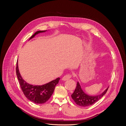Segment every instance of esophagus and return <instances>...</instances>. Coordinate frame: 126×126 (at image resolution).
<instances>
[{
  "label": "esophagus",
  "mask_w": 126,
  "mask_h": 126,
  "mask_svg": "<svg viewBox=\"0 0 126 126\" xmlns=\"http://www.w3.org/2000/svg\"><path fill=\"white\" fill-rule=\"evenodd\" d=\"M71 76H72V75H70V74H67V75H65V76H64L63 77L62 79L63 80V81L67 80L69 79L70 78H71Z\"/></svg>",
  "instance_id": "34e87169"
}]
</instances>
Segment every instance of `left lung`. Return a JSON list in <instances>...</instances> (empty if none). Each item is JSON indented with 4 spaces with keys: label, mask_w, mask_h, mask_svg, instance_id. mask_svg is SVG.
<instances>
[{
    "label": "left lung",
    "mask_w": 126,
    "mask_h": 126,
    "mask_svg": "<svg viewBox=\"0 0 126 126\" xmlns=\"http://www.w3.org/2000/svg\"><path fill=\"white\" fill-rule=\"evenodd\" d=\"M108 87L101 94L96 96H90L86 94L81 88L79 82H77V86L74 93L71 94L72 99L74 100L76 104L81 107H87L94 104L98 101L106 93L108 89Z\"/></svg>",
    "instance_id": "obj_1"
}]
</instances>
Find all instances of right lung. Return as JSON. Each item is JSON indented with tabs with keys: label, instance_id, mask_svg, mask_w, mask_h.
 Returning <instances> with one entry per match:
<instances>
[{
	"label": "right lung",
	"instance_id": "right-lung-1",
	"mask_svg": "<svg viewBox=\"0 0 126 126\" xmlns=\"http://www.w3.org/2000/svg\"><path fill=\"white\" fill-rule=\"evenodd\" d=\"M45 32H46V30L36 32L30 38V39L35 37L37 34ZM16 71L18 80L24 95L28 99L35 104H41L47 102L54 93L55 88L57 84L58 83L60 79L58 78L42 86H33L26 82L22 78L19 71L18 62H17Z\"/></svg>",
	"mask_w": 126,
	"mask_h": 126
}]
</instances>
